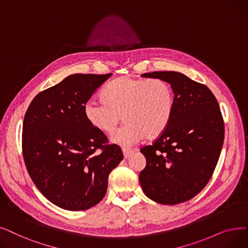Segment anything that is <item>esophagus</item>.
<instances>
[{
	"label": "esophagus",
	"instance_id": "esophagus-1",
	"mask_svg": "<svg viewBox=\"0 0 248 248\" xmlns=\"http://www.w3.org/2000/svg\"><path fill=\"white\" fill-rule=\"evenodd\" d=\"M123 153H124V156L125 159L130 158L132 156V154L134 153V150L131 149V148H126V147H124L123 148Z\"/></svg>",
	"mask_w": 248,
	"mask_h": 248
}]
</instances>
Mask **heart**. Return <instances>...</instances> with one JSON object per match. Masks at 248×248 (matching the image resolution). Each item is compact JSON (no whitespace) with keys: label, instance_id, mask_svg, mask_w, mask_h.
Wrapping results in <instances>:
<instances>
[{"label":"heart","instance_id":"b5f03b06","mask_svg":"<svg viewBox=\"0 0 248 248\" xmlns=\"http://www.w3.org/2000/svg\"><path fill=\"white\" fill-rule=\"evenodd\" d=\"M102 101L90 100L84 105L87 122L103 134H111L123 120L125 124L111 138L124 146L143 137L155 139L162 134L174 110V92L160 79L128 76L107 83L101 91Z\"/></svg>","mask_w":248,"mask_h":248}]
</instances>
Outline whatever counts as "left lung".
Segmentation results:
<instances>
[{"mask_svg":"<svg viewBox=\"0 0 248 248\" xmlns=\"http://www.w3.org/2000/svg\"><path fill=\"white\" fill-rule=\"evenodd\" d=\"M143 77L166 81L174 92L169 124L152 145L141 148L146 167L139 180L145 195L162 204L185 202L207 186L224 142L219 103L206 85L177 72H153Z\"/></svg>","mask_w":248,"mask_h":248,"instance_id":"obj_1","label":"left lung"}]
</instances>
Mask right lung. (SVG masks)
Listing matches in <instances>:
<instances>
[{
	"label": "right lung",
	"mask_w": 248,
	"mask_h": 248,
	"mask_svg": "<svg viewBox=\"0 0 248 248\" xmlns=\"http://www.w3.org/2000/svg\"><path fill=\"white\" fill-rule=\"evenodd\" d=\"M110 76L71 75L39 92L25 113L22 153L28 173L62 209L84 211L97 204L109 173L124 159L121 147L108 144L84 115V105Z\"/></svg>",
	"instance_id": "1"
}]
</instances>
